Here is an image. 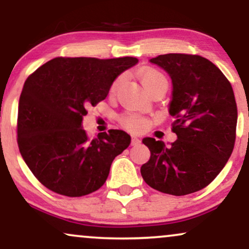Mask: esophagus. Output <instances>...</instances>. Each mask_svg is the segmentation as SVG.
Returning <instances> with one entry per match:
<instances>
[{
    "mask_svg": "<svg viewBox=\"0 0 249 249\" xmlns=\"http://www.w3.org/2000/svg\"><path fill=\"white\" fill-rule=\"evenodd\" d=\"M131 144H132L133 146H137V145L141 144V139H139L138 137H132V141H131Z\"/></svg>",
    "mask_w": 249,
    "mask_h": 249,
    "instance_id": "34e87169",
    "label": "esophagus"
}]
</instances>
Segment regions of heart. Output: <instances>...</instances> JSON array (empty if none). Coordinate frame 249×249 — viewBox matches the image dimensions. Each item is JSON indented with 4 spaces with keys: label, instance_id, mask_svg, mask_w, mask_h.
Wrapping results in <instances>:
<instances>
[{
    "label": "heart",
    "instance_id": "b5f03b06",
    "mask_svg": "<svg viewBox=\"0 0 249 249\" xmlns=\"http://www.w3.org/2000/svg\"><path fill=\"white\" fill-rule=\"evenodd\" d=\"M139 78L141 82L148 92L156 90V89H167V79L160 71L156 69H144L139 72ZM123 81H124V76H118L111 84L110 92L116 93L119 87L122 85ZM122 123L124 126L133 131H141L146 126V119L142 118V116L133 115V113H127L122 117Z\"/></svg>",
    "mask_w": 249,
    "mask_h": 249
}]
</instances>
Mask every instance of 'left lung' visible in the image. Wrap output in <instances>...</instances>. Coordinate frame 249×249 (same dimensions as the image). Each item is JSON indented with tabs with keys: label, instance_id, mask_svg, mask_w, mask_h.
<instances>
[{
	"label": "left lung",
	"instance_id": "1",
	"mask_svg": "<svg viewBox=\"0 0 249 249\" xmlns=\"http://www.w3.org/2000/svg\"><path fill=\"white\" fill-rule=\"evenodd\" d=\"M172 79L168 112L177 141L170 147L142 139L151 152L141 167L145 182L159 192L186 196L206 187L233 152L238 108L231 83L207 58L166 53L150 59Z\"/></svg>",
	"mask_w": 249,
	"mask_h": 249
}]
</instances>
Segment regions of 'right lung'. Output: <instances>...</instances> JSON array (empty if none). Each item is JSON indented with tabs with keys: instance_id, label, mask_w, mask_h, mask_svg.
<instances>
[{
	"instance_id": "obj_1",
	"label": "right lung",
	"mask_w": 249,
	"mask_h": 249,
	"mask_svg": "<svg viewBox=\"0 0 249 249\" xmlns=\"http://www.w3.org/2000/svg\"><path fill=\"white\" fill-rule=\"evenodd\" d=\"M137 63L136 57H57L28 77L18 102L17 144L42 185L67 196H87L104 185L131 137L110 130L89 139L83 117Z\"/></svg>"
}]
</instances>
